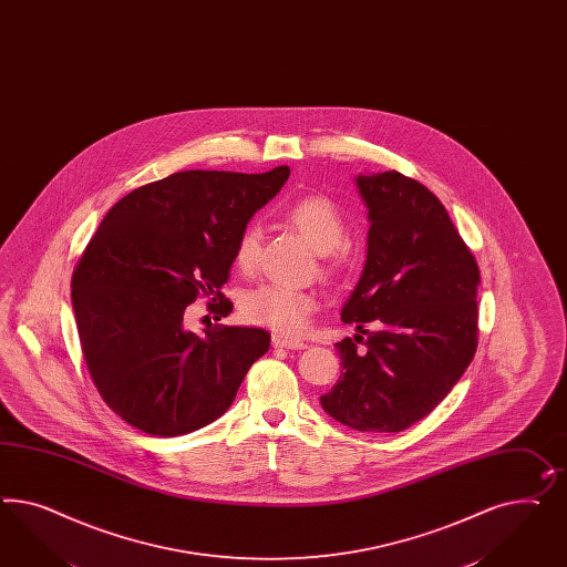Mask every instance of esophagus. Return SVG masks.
<instances>
[{
	"instance_id": "obj_1",
	"label": "esophagus",
	"mask_w": 567,
	"mask_h": 567,
	"mask_svg": "<svg viewBox=\"0 0 567 567\" xmlns=\"http://www.w3.org/2000/svg\"><path fill=\"white\" fill-rule=\"evenodd\" d=\"M271 343H274V348H288V350H300V348H305V341L291 340V338L279 336V333H276V336L271 338Z\"/></svg>"
}]
</instances>
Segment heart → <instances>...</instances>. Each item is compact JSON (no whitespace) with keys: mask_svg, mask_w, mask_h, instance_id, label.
I'll use <instances>...</instances> for the list:
<instances>
[{"mask_svg":"<svg viewBox=\"0 0 567 567\" xmlns=\"http://www.w3.org/2000/svg\"><path fill=\"white\" fill-rule=\"evenodd\" d=\"M286 219L296 227L315 252L329 255L346 236V224L340 210L324 196H302L286 209ZM260 231L246 226L234 248L236 265L250 271L259 260ZM319 300L312 291L296 290L277 284H265L248 291L243 298V317L248 323L269 327L279 336H300L312 321Z\"/></svg>","mask_w":567,"mask_h":567,"instance_id":"obj_1","label":"heart"}]
</instances>
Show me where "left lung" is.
<instances>
[{"label": "left lung", "instance_id": "left-lung-1", "mask_svg": "<svg viewBox=\"0 0 567 567\" xmlns=\"http://www.w3.org/2000/svg\"><path fill=\"white\" fill-rule=\"evenodd\" d=\"M369 209L367 260L341 321V374L324 412L362 433H400L452 391L476 352L478 265L437 196L400 172L358 174ZM378 324L374 332L363 324Z\"/></svg>", "mask_w": 567, "mask_h": 567}]
</instances>
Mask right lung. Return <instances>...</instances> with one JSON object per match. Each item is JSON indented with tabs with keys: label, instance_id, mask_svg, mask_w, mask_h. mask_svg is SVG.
I'll return each instance as SVG.
<instances>
[{
	"label": "right lung",
	"instance_id": "obj_1",
	"mask_svg": "<svg viewBox=\"0 0 567 567\" xmlns=\"http://www.w3.org/2000/svg\"><path fill=\"white\" fill-rule=\"evenodd\" d=\"M288 178V165L172 174L117 200L82 252L72 276L82 354L105 404L138 431L176 437L217 421L269 350L265 329L195 333L184 310L198 293L221 296L238 236Z\"/></svg>",
	"mask_w": 567,
	"mask_h": 567
}]
</instances>
